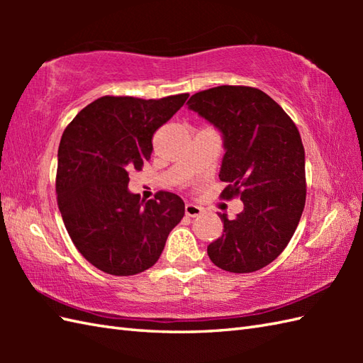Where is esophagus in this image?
Wrapping results in <instances>:
<instances>
[{"mask_svg": "<svg viewBox=\"0 0 363 363\" xmlns=\"http://www.w3.org/2000/svg\"><path fill=\"white\" fill-rule=\"evenodd\" d=\"M201 213H203V209L199 206H196V204H186V215H187V217L195 218V217H198V215H201Z\"/></svg>", "mask_w": 363, "mask_h": 363, "instance_id": "1", "label": "esophagus"}]
</instances>
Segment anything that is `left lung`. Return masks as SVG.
I'll return each instance as SVG.
<instances>
[{"label":"left lung","instance_id":"1","mask_svg":"<svg viewBox=\"0 0 363 363\" xmlns=\"http://www.w3.org/2000/svg\"><path fill=\"white\" fill-rule=\"evenodd\" d=\"M223 137L221 196H240L234 220L220 213L223 234L207 246L215 265L230 273L267 267L289 245L306 204V160L299 130L282 107L264 91L220 86L187 101Z\"/></svg>","mask_w":363,"mask_h":363}]
</instances>
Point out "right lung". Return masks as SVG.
<instances>
[{
    "label": "right lung",
    "instance_id": "1",
    "mask_svg": "<svg viewBox=\"0 0 363 363\" xmlns=\"http://www.w3.org/2000/svg\"><path fill=\"white\" fill-rule=\"evenodd\" d=\"M187 98L101 96L76 115L60 138V215L78 251L107 274L133 276L151 268L184 217L186 206L172 191H157L148 201L130 194L128 172L142 169L154 133Z\"/></svg>",
    "mask_w": 363,
    "mask_h": 363
}]
</instances>
